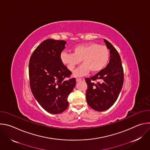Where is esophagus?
I'll use <instances>...</instances> for the list:
<instances>
[{"label":"esophagus","mask_w":150,"mask_h":150,"mask_svg":"<svg viewBox=\"0 0 150 150\" xmlns=\"http://www.w3.org/2000/svg\"><path fill=\"white\" fill-rule=\"evenodd\" d=\"M82 79V78H77L76 79V81H77V82H78V81H81Z\"/></svg>","instance_id":"34e87169"}]
</instances>
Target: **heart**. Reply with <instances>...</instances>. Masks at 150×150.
<instances>
[{
    "label": "heart",
    "instance_id": "obj_1",
    "mask_svg": "<svg viewBox=\"0 0 150 150\" xmlns=\"http://www.w3.org/2000/svg\"><path fill=\"white\" fill-rule=\"evenodd\" d=\"M73 53L63 52L60 59L68 70L73 71L82 62V65L74 73L76 76L86 75L90 71L96 73L104 69L109 60V51L106 46L96 42L78 45L72 49Z\"/></svg>",
    "mask_w": 150,
    "mask_h": 150
}]
</instances>
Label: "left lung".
Returning <instances> with one entry per match:
<instances>
[{
  "label": "left lung",
  "mask_w": 150,
  "mask_h": 150,
  "mask_svg": "<svg viewBox=\"0 0 150 150\" xmlns=\"http://www.w3.org/2000/svg\"><path fill=\"white\" fill-rule=\"evenodd\" d=\"M110 50V61L107 67L90 78L87 83L86 98L91 108L103 112L109 109L116 102L123 86V69L120 57L109 41L104 39Z\"/></svg>",
  "instance_id": "obj_1"
}]
</instances>
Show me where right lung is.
Returning <instances> with one entry per match:
<instances>
[{
    "mask_svg": "<svg viewBox=\"0 0 150 150\" xmlns=\"http://www.w3.org/2000/svg\"><path fill=\"white\" fill-rule=\"evenodd\" d=\"M65 44L64 40H45L35 49L29 62L31 91L42 108L52 114L68 108V97L76 84L75 78H69L71 71L60 59Z\"/></svg>",
    "mask_w": 150,
    "mask_h": 150,
    "instance_id": "obj_1",
    "label": "right lung"
}]
</instances>
